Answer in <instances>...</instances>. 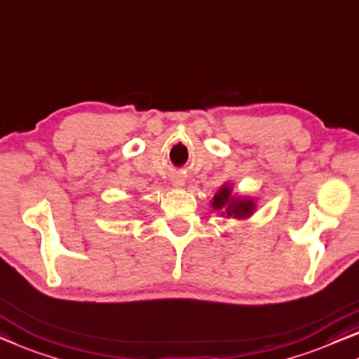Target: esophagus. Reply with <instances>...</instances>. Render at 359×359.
Segmentation results:
<instances>
[{"instance_id": "1", "label": "esophagus", "mask_w": 359, "mask_h": 359, "mask_svg": "<svg viewBox=\"0 0 359 359\" xmlns=\"http://www.w3.org/2000/svg\"><path fill=\"white\" fill-rule=\"evenodd\" d=\"M173 186H175V188H183L184 178H181V176H176V178L173 180Z\"/></svg>"}]
</instances>
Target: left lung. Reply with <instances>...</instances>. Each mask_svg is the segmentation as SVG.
I'll return each instance as SVG.
<instances>
[{
  "label": "left lung",
  "instance_id": "left-lung-1",
  "mask_svg": "<svg viewBox=\"0 0 359 359\" xmlns=\"http://www.w3.org/2000/svg\"><path fill=\"white\" fill-rule=\"evenodd\" d=\"M256 201L249 196L233 194L231 183L222 184L217 194L212 199V209L217 214L225 218H236V220H246L256 212Z\"/></svg>",
  "mask_w": 359,
  "mask_h": 359
}]
</instances>
